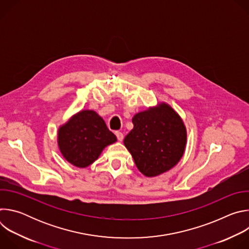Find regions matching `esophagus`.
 I'll return each mask as SVG.
<instances>
[{
  "instance_id": "34e87169",
  "label": "esophagus",
  "mask_w": 249,
  "mask_h": 249,
  "mask_svg": "<svg viewBox=\"0 0 249 249\" xmlns=\"http://www.w3.org/2000/svg\"><path fill=\"white\" fill-rule=\"evenodd\" d=\"M115 135H116V137H117V139H118V141H122L123 140V138H124V136H123V134L121 133V132H119V131H117V132H115Z\"/></svg>"
}]
</instances>
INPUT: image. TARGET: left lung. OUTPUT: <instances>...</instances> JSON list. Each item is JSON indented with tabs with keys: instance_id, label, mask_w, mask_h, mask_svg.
Instances as JSON below:
<instances>
[{
	"instance_id": "left-lung-1",
	"label": "left lung",
	"mask_w": 249,
	"mask_h": 249,
	"mask_svg": "<svg viewBox=\"0 0 249 249\" xmlns=\"http://www.w3.org/2000/svg\"><path fill=\"white\" fill-rule=\"evenodd\" d=\"M134 128L124 139L138 169L147 177L158 176L175 166L187 141L186 127L170 105L160 102L137 113Z\"/></svg>"
}]
</instances>
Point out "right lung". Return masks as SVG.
<instances>
[{
    "label": "right lung",
    "mask_w": 249,
    "mask_h": 249,
    "mask_svg": "<svg viewBox=\"0 0 249 249\" xmlns=\"http://www.w3.org/2000/svg\"><path fill=\"white\" fill-rule=\"evenodd\" d=\"M117 141L104 120L93 110H81L58 130V146L64 159L77 167L94 162L105 147Z\"/></svg>",
    "instance_id": "1"
}]
</instances>
